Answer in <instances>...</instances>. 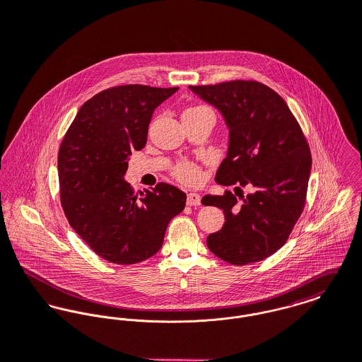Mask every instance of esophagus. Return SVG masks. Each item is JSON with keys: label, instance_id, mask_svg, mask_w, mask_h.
Masks as SVG:
<instances>
[{"label": "esophagus", "instance_id": "1", "mask_svg": "<svg viewBox=\"0 0 362 362\" xmlns=\"http://www.w3.org/2000/svg\"><path fill=\"white\" fill-rule=\"evenodd\" d=\"M186 202H187V205H190V206H197V205H200L201 204V196L200 194H197V193H189Z\"/></svg>", "mask_w": 362, "mask_h": 362}]
</instances>
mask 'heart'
<instances>
[{
	"label": "heart",
	"mask_w": 362,
	"mask_h": 362,
	"mask_svg": "<svg viewBox=\"0 0 362 362\" xmlns=\"http://www.w3.org/2000/svg\"><path fill=\"white\" fill-rule=\"evenodd\" d=\"M199 108H205V107H194V108H189V110H199ZM173 173L183 183L196 185L201 180L200 168L196 166L194 163L182 162V163L176 165V168L173 169Z\"/></svg>",
	"instance_id": "1"
}]
</instances>
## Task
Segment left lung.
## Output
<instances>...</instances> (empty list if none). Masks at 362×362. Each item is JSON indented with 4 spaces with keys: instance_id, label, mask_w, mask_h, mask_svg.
I'll list each match as a JSON object with an SVG mask.
<instances>
[{
    "instance_id": "1",
    "label": "left lung",
    "mask_w": 362,
    "mask_h": 362,
    "mask_svg": "<svg viewBox=\"0 0 362 362\" xmlns=\"http://www.w3.org/2000/svg\"><path fill=\"white\" fill-rule=\"evenodd\" d=\"M189 87L222 114L229 129L216 183L252 190L241 194V204L232 192L202 197L204 205L225 215L222 229L206 238V245L232 265L262 261L287 241L304 209L313 165L308 143L284 100L262 83Z\"/></svg>"
}]
</instances>
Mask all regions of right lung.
<instances>
[{
  "mask_svg": "<svg viewBox=\"0 0 362 362\" xmlns=\"http://www.w3.org/2000/svg\"><path fill=\"white\" fill-rule=\"evenodd\" d=\"M177 88H107L81 105L61 143L64 212L84 243L112 264H137L157 254L168 223L186 205V194L172 185L158 183L136 196L123 179L132 151L147 143L154 110Z\"/></svg>",
  "mask_w": 362,
  "mask_h": 362,
  "instance_id": "1",
  "label": "right lung"
}]
</instances>
